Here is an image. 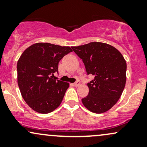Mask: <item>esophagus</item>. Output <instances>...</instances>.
<instances>
[{
	"label": "esophagus",
	"mask_w": 147,
	"mask_h": 147,
	"mask_svg": "<svg viewBox=\"0 0 147 147\" xmlns=\"http://www.w3.org/2000/svg\"><path fill=\"white\" fill-rule=\"evenodd\" d=\"M80 84H81L80 82H75V84H73V86H75V87H78L80 86Z\"/></svg>",
	"instance_id": "34e87169"
}]
</instances>
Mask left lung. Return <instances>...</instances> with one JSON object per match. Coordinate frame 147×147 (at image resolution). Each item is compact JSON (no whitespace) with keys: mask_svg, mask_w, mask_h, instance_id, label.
<instances>
[{"mask_svg":"<svg viewBox=\"0 0 147 147\" xmlns=\"http://www.w3.org/2000/svg\"><path fill=\"white\" fill-rule=\"evenodd\" d=\"M83 61L88 75L94 76L88 96L82 99L91 112L103 113L110 110L122 95L126 81V62L121 52L112 45L91 42L71 47Z\"/></svg>","mask_w":147,"mask_h":147,"instance_id":"1","label":"left lung"}]
</instances>
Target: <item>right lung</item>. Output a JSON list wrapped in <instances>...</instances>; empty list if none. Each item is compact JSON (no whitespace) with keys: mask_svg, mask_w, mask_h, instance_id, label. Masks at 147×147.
Segmentation results:
<instances>
[{"mask_svg":"<svg viewBox=\"0 0 147 147\" xmlns=\"http://www.w3.org/2000/svg\"><path fill=\"white\" fill-rule=\"evenodd\" d=\"M69 46L36 43L22 53L17 62V82L26 104L37 113L47 114L60 106L68 82L54 80L63 57L72 52Z\"/></svg>","mask_w":147,"mask_h":147,"instance_id":"obj_1","label":"right lung"}]
</instances>
